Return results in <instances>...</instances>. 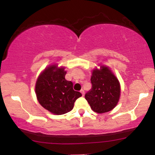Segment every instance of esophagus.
<instances>
[{"mask_svg": "<svg viewBox=\"0 0 155 155\" xmlns=\"http://www.w3.org/2000/svg\"><path fill=\"white\" fill-rule=\"evenodd\" d=\"M80 92H81V93L82 94L83 96L84 95V90H81V91H80Z\"/></svg>", "mask_w": 155, "mask_h": 155, "instance_id": "34e87169", "label": "esophagus"}]
</instances>
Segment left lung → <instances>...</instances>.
<instances>
[{
  "label": "left lung",
  "instance_id": "obj_1",
  "mask_svg": "<svg viewBox=\"0 0 155 155\" xmlns=\"http://www.w3.org/2000/svg\"><path fill=\"white\" fill-rule=\"evenodd\" d=\"M92 89L85 94L92 111L99 114L106 113L113 109L120 97V84L116 76L105 65L100 69L92 70Z\"/></svg>",
  "mask_w": 155,
  "mask_h": 155
}]
</instances>
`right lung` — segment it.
<instances>
[{
	"label": "right lung",
	"instance_id": "1",
	"mask_svg": "<svg viewBox=\"0 0 155 155\" xmlns=\"http://www.w3.org/2000/svg\"><path fill=\"white\" fill-rule=\"evenodd\" d=\"M65 67L51 65L40 74L35 83L38 103L53 114L61 115L73 109L81 94L73 89V83L65 79Z\"/></svg>",
	"mask_w": 155,
	"mask_h": 155
}]
</instances>
